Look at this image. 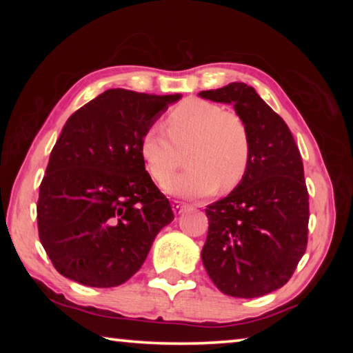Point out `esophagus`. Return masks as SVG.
Masks as SVG:
<instances>
[{
	"instance_id": "34e87169",
	"label": "esophagus",
	"mask_w": 353,
	"mask_h": 353,
	"mask_svg": "<svg viewBox=\"0 0 353 353\" xmlns=\"http://www.w3.org/2000/svg\"><path fill=\"white\" fill-rule=\"evenodd\" d=\"M185 208H187V205L182 204V202H179V201H174V202H172V212H174L176 216H179V214L183 213V212H185Z\"/></svg>"
}]
</instances>
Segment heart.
Wrapping results in <instances>:
<instances>
[{"instance_id":"obj_1","label":"heart","mask_w":353,"mask_h":353,"mask_svg":"<svg viewBox=\"0 0 353 353\" xmlns=\"http://www.w3.org/2000/svg\"><path fill=\"white\" fill-rule=\"evenodd\" d=\"M168 132L151 126L141 137L140 152L155 181L163 182L188 152L190 166L163 183L171 196L198 199L218 187L235 188L246 176L250 160V137L246 123L236 113L199 99L179 104L166 119Z\"/></svg>"}]
</instances>
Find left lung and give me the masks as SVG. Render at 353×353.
<instances>
[{
    "mask_svg": "<svg viewBox=\"0 0 353 353\" xmlns=\"http://www.w3.org/2000/svg\"><path fill=\"white\" fill-rule=\"evenodd\" d=\"M198 94L234 105L250 137L246 176L205 208L202 263L224 294L265 296L288 282L307 249L308 191L301 152L286 123L254 87L232 82Z\"/></svg>",
    "mask_w": 353,
    "mask_h": 353,
    "instance_id": "8db88e82",
    "label": "left lung"
}]
</instances>
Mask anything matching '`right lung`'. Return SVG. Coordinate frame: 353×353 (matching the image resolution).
Returning a JSON list of instances; mask_svg holds the SVG:
<instances>
[{
	"instance_id": "add662e5",
	"label": "right lung",
	"mask_w": 353,
	"mask_h": 353,
	"mask_svg": "<svg viewBox=\"0 0 353 353\" xmlns=\"http://www.w3.org/2000/svg\"><path fill=\"white\" fill-rule=\"evenodd\" d=\"M181 98L112 88L67 119L37 204L40 243L63 277L93 288L128 282L174 219L140 141Z\"/></svg>"
}]
</instances>
